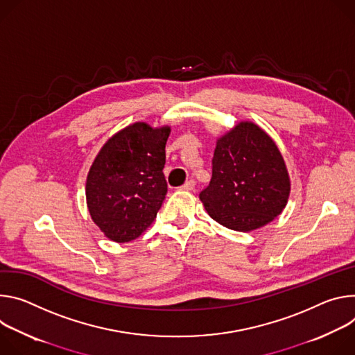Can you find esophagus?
<instances>
[{"mask_svg":"<svg viewBox=\"0 0 355 355\" xmlns=\"http://www.w3.org/2000/svg\"><path fill=\"white\" fill-rule=\"evenodd\" d=\"M196 186V180L194 179H189L183 186H180V190H193Z\"/></svg>","mask_w":355,"mask_h":355,"instance_id":"1","label":"esophagus"}]
</instances>
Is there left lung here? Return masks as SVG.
I'll return each mask as SVG.
<instances>
[{
	"instance_id": "left-lung-1",
	"label": "left lung",
	"mask_w": 355,
	"mask_h": 355,
	"mask_svg": "<svg viewBox=\"0 0 355 355\" xmlns=\"http://www.w3.org/2000/svg\"><path fill=\"white\" fill-rule=\"evenodd\" d=\"M211 166L200 200L224 227L251 231L285 209L291 183L284 157L258 125L241 123L220 138Z\"/></svg>"
}]
</instances>
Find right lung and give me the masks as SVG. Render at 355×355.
Here are the masks:
<instances>
[{
    "label": "right lung",
    "mask_w": 355,
    "mask_h": 355,
    "mask_svg": "<svg viewBox=\"0 0 355 355\" xmlns=\"http://www.w3.org/2000/svg\"><path fill=\"white\" fill-rule=\"evenodd\" d=\"M169 132V127L153 130L135 123L110 138L97 155L86 183L87 207L110 240H135L162 207Z\"/></svg>",
    "instance_id": "right-lung-1"
}]
</instances>
